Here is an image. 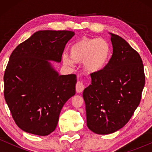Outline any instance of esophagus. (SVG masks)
Returning a JSON list of instances; mask_svg holds the SVG:
<instances>
[{
	"instance_id": "1",
	"label": "esophagus",
	"mask_w": 152,
	"mask_h": 152,
	"mask_svg": "<svg viewBox=\"0 0 152 152\" xmlns=\"http://www.w3.org/2000/svg\"><path fill=\"white\" fill-rule=\"evenodd\" d=\"M84 89V85L82 81H78L76 86V90L77 93H81Z\"/></svg>"
}]
</instances>
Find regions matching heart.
Returning a JSON list of instances; mask_svg holds the SVG:
<instances>
[{"instance_id":"heart-1","label":"heart","mask_w":152,"mask_h":152,"mask_svg":"<svg viewBox=\"0 0 152 152\" xmlns=\"http://www.w3.org/2000/svg\"><path fill=\"white\" fill-rule=\"evenodd\" d=\"M111 56L109 43L103 38H83L71 46L69 56L64 55L66 65L74 66V63H83L88 74H97L109 64Z\"/></svg>"}]
</instances>
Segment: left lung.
Returning a JSON list of instances; mask_svg holds the SVG:
<instances>
[{"mask_svg": "<svg viewBox=\"0 0 152 152\" xmlns=\"http://www.w3.org/2000/svg\"><path fill=\"white\" fill-rule=\"evenodd\" d=\"M109 34L112 56L105 69L91 74V83L83 92L87 126L97 134H112L126 125L145 84L139 54L121 37Z\"/></svg>", "mask_w": 152, "mask_h": 152, "instance_id": "left-lung-1", "label": "left lung"}]
</instances>
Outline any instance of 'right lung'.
Here are the masks:
<instances>
[{
	"label": "right lung",
	"mask_w": 152,
	"mask_h": 152,
	"mask_svg": "<svg viewBox=\"0 0 152 152\" xmlns=\"http://www.w3.org/2000/svg\"><path fill=\"white\" fill-rule=\"evenodd\" d=\"M70 31H39L10 55L4 74V97L19 128L47 136L56 128L65 103L76 94V76L59 75L50 61L60 63Z\"/></svg>",
	"instance_id": "obj_1"
}]
</instances>
